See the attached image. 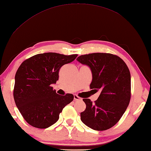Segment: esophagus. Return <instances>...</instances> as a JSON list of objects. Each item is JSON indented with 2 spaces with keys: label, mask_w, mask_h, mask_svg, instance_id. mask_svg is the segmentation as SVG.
<instances>
[{
  "label": "esophagus",
  "mask_w": 151,
  "mask_h": 151,
  "mask_svg": "<svg viewBox=\"0 0 151 151\" xmlns=\"http://www.w3.org/2000/svg\"><path fill=\"white\" fill-rule=\"evenodd\" d=\"M73 99H74V100L76 101V100H81V98H80V97H79L78 95H76V94H74L73 95Z\"/></svg>",
  "instance_id": "1"
}]
</instances>
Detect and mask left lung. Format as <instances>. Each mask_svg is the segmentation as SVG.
Segmentation results:
<instances>
[{"label":"left lung","instance_id":"obj_1","mask_svg":"<svg viewBox=\"0 0 151 151\" xmlns=\"http://www.w3.org/2000/svg\"><path fill=\"white\" fill-rule=\"evenodd\" d=\"M77 60L91 68L90 88L100 92L94 103L88 98L83 99L86 109L81 113V121L95 130H108L119 121L130 103V70L122 58L111 53L83 55Z\"/></svg>","mask_w":151,"mask_h":151}]
</instances>
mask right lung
<instances>
[{"mask_svg": "<svg viewBox=\"0 0 151 151\" xmlns=\"http://www.w3.org/2000/svg\"><path fill=\"white\" fill-rule=\"evenodd\" d=\"M77 57V54L40 53L19 66L15 76L14 98L21 115L32 127H51L59 119L64 107L73 101V94L58 95L51 85L58 81L60 68Z\"/></svg>", "mask_w": 151, "mask_h": 151, "instance_id": "right-lung-1", "label": "right lung"}]
</instances>
